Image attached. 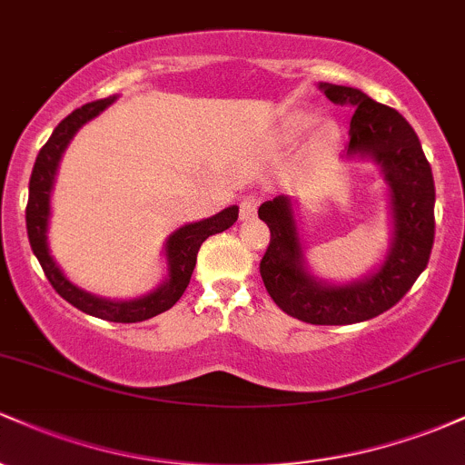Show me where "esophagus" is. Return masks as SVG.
<instances>
[{
    "mask_svg": "<svg viewBox=\"0 0 465 465\" xmlns=\"http://www.w3.org/2000/svg\"><path fill=\"white\" fill-rule=\"evenodd\" d=\"M258 196H247V199H242V203H240V218H242V221L253 218L255 212H258Z\"/></svg>",
    "mask_w": 465,
    "mask_h": 465,
    "instance_id": "34e87169",
    "label": "esophagus"
}]
</instances>
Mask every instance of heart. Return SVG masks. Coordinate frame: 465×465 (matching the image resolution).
I'll list each match as a JSON object with an SVG mask.
<instances>
[{"label":"heart","instance_id":"1","mask_svg":"<svg viewBox=\"0 0 465 465\" xmlns=\"http://www.w3.org/2000/svg\"><path fill=\"white\" fill-rule=\"evenodd\" d=\"M317 122L319 117L311 114V111H297V114H291L286 117L282 133H284L286 140H297V137L306 135ZM336 140H339V126L334 122H323L319 126L317 135H314V151H328L332 143H336Z\"/></svg>","mask_w":465,"mask_h":465}]
</instances>
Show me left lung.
I'll return each mask as SVG.
<instances>
[{"label":"left lung","mask_w":465,"mask_h":465,"mask_svg":"<svg viewBox=\"0 0 465 465\" xmlns=\"http://www.w3.org/2000/svg\"><path fill=\"white\" fill-rule=\"evenodd\" d=\"M334 104L354 109L345 157L371 159L389 185L393 218L391 247L385 262L362 280L328 284L308 271L291 196L260 205L258 216L271 229L260 275L271 300L291 317L312 325H345L378 317L402 300L426 269L435 238V183L421 143L391 106L361 89L322 83Z\"/></svg>","instance_id":"1"}]
</instances>
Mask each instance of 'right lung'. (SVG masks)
I'll use <instances>...</instances> for the list:
<instances>
[{"mask_svg": "<svg viewBox=\"0 0 465 465\" xmlns=\"http://www.w3.org/2000/svg\"><path fill=\"white\" fill-rule=\"evenodd\" d=\"M115 100V95H109L104 100H95V103L83 104L80 109L72 111L61 124L52 133L50 140L36 154L35 168H32L30 177V194H28V207H25V227H28V240L30 247L35 251L36 260H39L41 269L50 284L63 300L72 303L78 311L92 314V317L104 319V322L115 323H137L146 322V319L157 317L173 308L183 295L185 288L190 284L192 271L196 266V253H199L201 244L214 233L225 232L238 221V205L227 207V210L218 212V214L203 218L199 223H188V225L179 227L177 232L170 233L165 240V260H168V277L163 284H159L148 295L135 297V300L115 302L104 300V297L92 295V292L83 291L76 284L63 275L58 269L54 258L50 255V247H47V221H50V194L54 188V177L58 162H61L63 153H65L67 143L76 135L83 124L94 120Z\"/></svg>", "mask_w": 465, "mask_h": 465, "instance_id": "obj_1", "label": "right lung"}]
</instances>
